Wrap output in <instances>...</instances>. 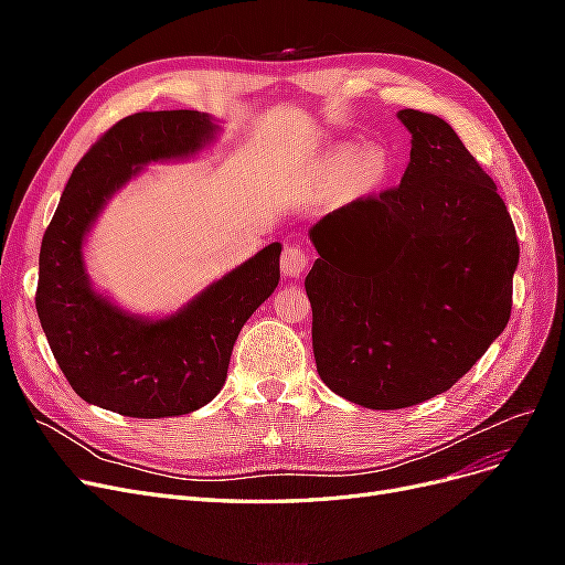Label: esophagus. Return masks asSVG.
<instances>
[{
	"instance_id": "34e87169",
	"label": "esophagus",
	"mask_w": 565,
	"mask_h": 565,
	"mask_svg": "<svg viewBox=\"0 0 565 565\" xmlns=\"http://www.w3.org/2000/svg\"><path fill=\"white\" fill-rule=\"evenodd\" d=\"M309 266V256L299 245H287L280 256V268L287 278H299L301 273Z\"/></svg>"
}]
</instances>
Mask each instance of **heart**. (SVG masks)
<instances>
[{
  "label": "heart",
  "mask_w": 565,
  "mask_h": 565,
  "mask_svg": "<svg viewBox=\"0 0 565 565\" xmlns=\"http://www.w3.org/2000/svg\"><path fill=\"white\" fill-rule=\"evenodd\" d=\"M330 172L344 177L353 169V179L358 185L372 188L384 181L388 172V158L382 148H365L361 143H341L328 156Z\"/></svg>",
  "instance_id": "heart-1"
}]
</instances>
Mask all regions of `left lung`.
Masks as SVG:
<instances>
[{"instance_id": "8db88e82", "label": "left lung", "mask_w": 565, "mask_h": 565, "mask_svg": "<svg viewBox=\"0 0 565 565\" xmlns=\"http://www.w3.org/2000/svg\"><path fill=\"white\" fill-rule=\"evenodd\" d=\"M398 119L413 134L401 185L309 231L318 374L370 409L417 405L467 374L507 328L519 266L507 204L455 129L413 108Z\"/></svg>"}]
</instances>
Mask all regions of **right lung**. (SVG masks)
<instances>
[{"mask_svg": "<svg viewBox=\"0 0 565 565\" xmlns=\"http://www.w3.org/2000/svg\"><path fill=\"white\" fill-rule=\"evenodd\" d=\"M216 134L207 113H136L100 136L67 179L42 241L35 303L51 353L82 401L139 419L207 405L226 384L243 324L278 287L280 243L164 318L129 313L89 280L82 249L108 200L148 164L193 158Z\"/></svg>", "mask_w": 565, "mask_h": 565, "instance_id": "right-lung-1", "label": "right lung"}]
</instances>
